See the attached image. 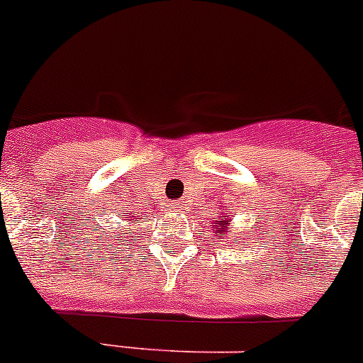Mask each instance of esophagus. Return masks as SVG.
Wrapping results in <instances>:
<instances>
[{
	"mask_svg": "<svg viewBox=\"0 0 363 363\" xmlns=\"http://www.w3.org/2000/svg\"><path fill=\"white\" fill-rule=\"evenodd\" d=\"M171 207L174 211H184V203H182V201H174V203H172Z\"/></svg>",
	"mask_w": 363,
	"mask_h": 363,
	"instance_id": "obj_1",
	"label": "esophagus"
}]
</instances>
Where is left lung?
<instances>
[{"mask_svg": "<svg viewBox=\"0 0 363 363\" xmlns=\"http://www.w3.org/2000/svg\"><path fill=\"white\" fill-rule=\"evenodd\" d=\"M225 225H227V223H225V218H221L220 225H216V227H218V229H220V233H223V229H225Z\"/></svg>", "mask_w": 363, "mask_h": 363, "instance_id": "left-lung-1", "label": "left lung"}]
</instances>
